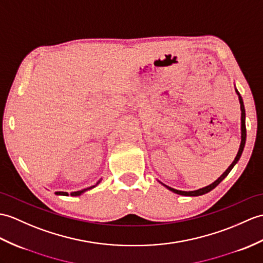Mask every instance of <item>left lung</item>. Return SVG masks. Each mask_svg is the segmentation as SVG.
Listing matches in <instances>:
<instances>
[{
  "mask_svg": "<svg viewBox=\"0 0 263 263\" xmlns=\"http://www.w3.org/2000/svg\"><path fill=\"white\" fill-rule=\"evenodd\" d=\"M236 90V93H237V95H239V100H240V104H241V144H240V149H239V152H237V155H236V157H235V159H234V161L231 163V166L225 170V173L219 177V178L217 179V180H215L214 182H213V184H211V185H209V186H206V187H204V188H200V189H197V191H194V192H182V191H177V189H175V188H172V187H169V186H166L169 191H172V192H174V193H176V194H178V195H182V196H200V195H204V194H206V193H209V192H211L212 189H214L219 182H221L225 177H227L229 174H230V172L232 170V168H233L234 166H235V163L239 161V159H240V157H241V155H242V152H243V149H244V144H246V138H247V129H246V109H244V104H243V100H242V97H241V95H240V93L239 91H237V89H235Z\"/></svg>",
  "mask_w": 263,
  "mask_h": 263,
  "instance_id": "left-lung-1",
  "label": "left lung"
}]
</instances>
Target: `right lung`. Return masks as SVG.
Instances as JSON below:
<instances>
[{"mask_svg": "<svg viewBox=\"0 0 263 263\" xmlns=\"http://www.w3.org/2000/svg\"><path fill=\"white\" fill-rule=\"evenodd\" d=\"M101 180H99V182ZM99 182H97V184H99ZM93 187H95V186H91L89 188H85V189H82V191H78V192H72V193H70V195H71V196H79V195H82L84 192H86V191H88V189L93 188ZM56 194L57 195H64V196H68V193H66V192H56Z\"/></svg>", "mask_w": 263, "mask_h": 263, "instance_id": "1", "label": "right lung"}]
</instances>
